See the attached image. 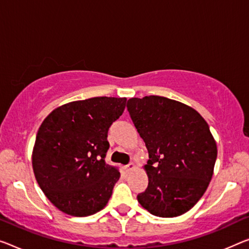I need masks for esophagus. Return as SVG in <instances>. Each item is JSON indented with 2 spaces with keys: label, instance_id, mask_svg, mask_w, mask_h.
Masks as SVG:
<instances>
[{
  "label": "esophagus",
  "instance_id": "obj_1",
  "mask_svg": "<svg viewBox=\"0 0 249 249\" xmlns=\"http://www.w3.org/2000/svg\"><path fill=\"white\" fill-rule=\"evenodd\" d=\"M135 168H136V164L133 162H130L128 166L124 167V169H125V171H127V173H130V171L135 170Z\"/></svg>",
  "mask_w": 249,
  "mask_h": 249
}]
</instances>
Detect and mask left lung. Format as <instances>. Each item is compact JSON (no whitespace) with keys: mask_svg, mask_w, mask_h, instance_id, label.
<instances>
[{"mask_svg":"<svg viewBox=\"0 0 249 249\" xmlns=\"http://www.w3.org/2000/svg\"><path fill=\"white\" fill-rule=\"evenodd\" d=\"M127 108L149 155L148 187L138 202L158 217L182 215L213 178L217 144L208 124L191 107L159 95L131 98Z\"/></svg>","mask_w":249,"mask_h":249,"instance_id":"obj_1","label":"left lung"}]
</instances>
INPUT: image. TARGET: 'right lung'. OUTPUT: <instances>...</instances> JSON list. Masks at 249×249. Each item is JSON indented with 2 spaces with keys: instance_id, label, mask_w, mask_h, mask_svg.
<instances>
[{
  "instance_id": "obj_1",
  "label": "right lung",
  "mask_w": 249,
  "mask_h": 249,
  "mask_svg": "<svg viewBox=\"0 0 249 249\" xmlns=\"http://www.w3.org/2000/svg\"><path fill=\"white\" fill-rule=\"evenodd\" d=\"M125 102L113 97L69 102L50 112L37 130L34 176L51 204L67 215L87 217L108 204L120 171L105 160L107 137Z\"/></svg>"
}]
</instances>
